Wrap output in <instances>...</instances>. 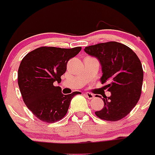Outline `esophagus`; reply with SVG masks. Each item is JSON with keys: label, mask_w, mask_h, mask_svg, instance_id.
Returning <instances> with one entry per match:
<instances>
[{"label": "esophagus", "mask_w": 155, "mask_h": 155, "mask_svg": "<svg viewBox=\"0 0 155 155\" xmlns=\"http://www.w3.org/2000/svg\"><path fill=\"white\" fill-rule=\"evenodd\" d=\"M85 95L87 99H89V100H91L94 97V95L93 94L90 93V92H86V93L85 94Z\"/></svg>", "instance_id": "34e87169"}]
</instances>
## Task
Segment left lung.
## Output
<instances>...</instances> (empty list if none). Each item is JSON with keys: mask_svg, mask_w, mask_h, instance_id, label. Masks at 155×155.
<instances>
[{"mask_svg": "<svg viewBox=\"0 0 155 155\" xmlns=\"http://www.w3.org/2000/svg\"><path fill=\"white\" fill-rule=\"evenodd\" d=\"M85 51L100 61L102 84L111 92L103 98L104 107L95 112L106 121L124 118L137 105L141 95L143 70L140 60L131 48L118 42H107L87 46Z\"/></svg>", "mask_w": 155, "mask_h": 155, "instance_id": "obj_1", "label": "left lung"}]
</instances>
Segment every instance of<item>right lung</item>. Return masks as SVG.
I'll return each mask as SVG.
<instances>
[{"mask_svg": "<svg viewBox=\"0 0 155 155\" xmlns=\"http://www.w3.org/2000/svg\"><path fill=\"white\" fill-rule=\"evenodd\" d=\"M81 47L61 48H37L26 54L18 70V84L23 101L34 115L46 123L63 118L71 100L79 91L62 94L54 82H61L70 58L81 51Z\"/></svg>", "mask_w": 155, "mask_h": 155, "instance_id": "1", "label": "right lung"}]
</instances>
